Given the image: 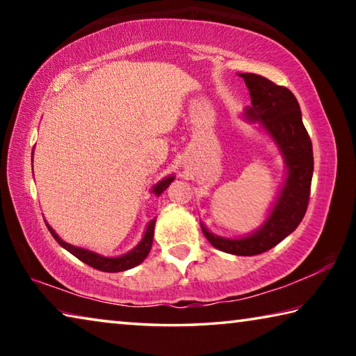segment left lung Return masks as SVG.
Returning <instances> with one entry per match:
<instances>
[{
	"instance_id": "obj_1",
	"label": "left lung",
	"mask_w": 356,
	"mask_h": 356,
	"mask_svg": "<svg viewBox=\"0 0 356 356\" xmlns=\"http://www.w3.org/2000/svg\"><path fill=\"white\" fill-rule=\"evenodd\" d=\"M240 76H243L251 95L246 118L259 120L278 143L289 168L287 179L267 222L252 236L231 240L213 236L204 226L201 229L216 250L236 256H256L272 250L303 220L309 204L314 156L295 95L262 75L240 74Z\"/></svg>"
}]
</instances>
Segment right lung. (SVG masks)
Wrapping results in <instances>:
<instances>
[{
	"label": "right lung",
	"mask_w": 356,
	"mask_h": 356,
	"mask_svg": "<svg viewBox=\"0 0 356 356\" xmlns=\"http://www.w3.org/2000/svg\"><path fill=\"white\" fill-rule=\"evenodd\" d=\"M174 177H168L165 180H161L160 184H156L154 186V193L156 196H160L161 193H163L170 184L172 182ZM155 220L149 222V226L146 229V234H144V237L141 240V243L136 246L135 250H131L127 254L120 256V257H104V256H99L95 254V252H91L88 250H83V248H76V246H72L69 243L63 242L61 238L58 237V234L53 231V229L47 225L48 231L51 232V236L55 237L56 242L63 246V248L67 250L69 252H72L75 257L80 259L81 262L88 264L89 267H92L95 270H100V272H106V273H116V272H124V270H129V268H134L136 265H140L144 259L147 257L150 248H152V238H154V227H155Z\"/></svg>",
	"instance_id": "obj_1"
}]
</instances>
